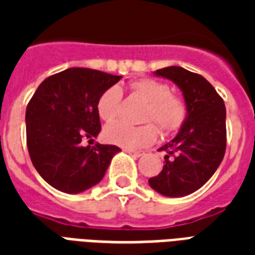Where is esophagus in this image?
Listing matches in <instances>:
<instances>
[{
	"mask_svg": "<svg viewBox=\"0 0 255 255\" xmlns=\"http://www.w3.org/2000/svg\"><path fill=\"white\" fill-rule=\"evenodd\" d=\"M124 151L127 152V153H129V155L135 156V157H140V156L144 155L143 152H135V151H131V149H124Z\"/></svg>",
	"mask_w": 255,
	"mask_h": 255,
	"instance_id": "esophagus-1",
	"label": "esophagus"
}]
</instances>
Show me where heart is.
<instances>
[{
    "label": "heart",
    "instance_id": "b5f03b06",
    "mask_svg": "<svg viewBox=\"0 0 255 255\" xmlns=\"http://www.w3.org/2000/svg\"><path fill=\"white\" fill-rule=\"evenodd\" d=\"M131 91L148 103L144 112V122H153L163 133H172L181 127L186 118V104L181 96L170 92V87L164 82L152 78H140L129 83ZM122 103V90L111 86L100 94L96 102L99 118L104 122H112L119 115ZM104 136L107 141L127 149H139L152 144L157 136L153 124L148 123L133 127L123 122L110 124Z\"/></svg>",
    "mask_w": 255,
    "mask_h": 255
}]
</instances>
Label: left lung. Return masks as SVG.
I'll use <instances>...</instances> for the list:
<instances>
[{
	"mask_svg": "<svg viewBox=\"0 0 255 255\" xmlns=\"http://www.w3.org/2000/svg\"><path fill=\"white\" fill-rule=\"evenodd\" d=\"M155 75L178 86L186 118L165 151L163 170L148 180L152 189L167 197H182L200 189L217 170L226 149V110L222 98L200 74L169 66Z\"/></svg>",
	"mask_w": 255,
	"mask_h": 255,
	"instance_id": "1",
	"label": "left lung"
}]
</instances>
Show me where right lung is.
<instances>
[{
	"label": "right lung",
	"mask_w": 255,
	"mask_h": 255,
	"mask_svg": "<svg viewBox=\"0 0 255 255\" xmlns=\"http://www.w3.org/2000/svg\"><path fill=\"white\" fill-rule=\"evenodd\" d=\"M119 75L73 67L42 82L26 107V141L41 177L65 193H81L104 177L119 147L94 141L100 119V94L120 81Z\"/></svg>",
	"instance_id": "right-lung-1"
}]
</instances>
